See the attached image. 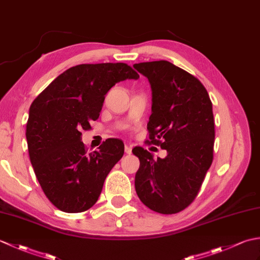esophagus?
I'll return each mask as SVG.
<instances>
[{
  "label": "esophagus",
  "mask_w": 260,
  "mask_h": 260,
  "mask_svg": "<svg viewBox=\"0 0 260 260\" xmlns=\"http://www.w3.org/2000/svg\"><path fill=\"white\" fill-rule=\"evenodd\" d=\"M125 153L126 154H132V147L129 145H125Z\"/></svg>",
  "instance_id": "1"
}]
</instances>
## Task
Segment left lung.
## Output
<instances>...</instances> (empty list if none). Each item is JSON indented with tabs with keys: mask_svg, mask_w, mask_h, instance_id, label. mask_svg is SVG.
Segmentation results:
<instances>
[{
	"mask_svg": "<svg viewBox=\"0 0 260 260\" xmlns=\"http://www.w3.org/2000/svg\"><path fill=\"white\" fill-rule=\"evenodd\" d=\"M133 67L146 77L152 89L148 142L168 153L154 159L143 147L133 148L140 158L135 190L153 211L178 213L194 200L212 163V103L200 80L167 60Z\"/></svg>",
	"mask_w": 260,
	"mask_h": 260,
	"instance_id": "obj_1",
	"label": "left lung"
}]
</instances>
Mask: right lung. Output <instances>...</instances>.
I'll return each instance as SVG.
<instances>
[{"label":"right lung","mask_w":260,"mask_h":260,"mask_svg":"<svg viewBox=\"0 0 260 260\" xmlns=\"http://www.w3.org/2000/svg\"><path fill=\"white\" fill-rule=\"evenodd\" d=\"M139 78L126 63L78 64L59 75L31 104L25 133L30 161L45 194L61 211L82 212L97 202L124 144L109 139L87 153L81 131L99 117L110 88Z\"/></svg>","instance_id":"1"}]
</instances>
